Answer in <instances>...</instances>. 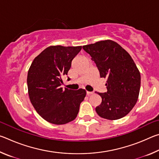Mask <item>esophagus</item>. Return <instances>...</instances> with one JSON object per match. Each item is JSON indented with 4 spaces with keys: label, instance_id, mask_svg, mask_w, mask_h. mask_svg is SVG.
<instances>
[{
    "label": "esophagus",
    "instance_id": "34e87169",
    "mask_svg": "<svg viewBox=\"0 0 159 159\" xmlns=\"http://www.w3.org/2000/svg\"><path fill=\"white\" fill-rule=\"evenodd\" d=\"M87 93V95L89 96V95H93V94L94 93H93V92H89V91H87V93Z\"/></svg>",
    "mask_w": 159,
    "mask_h": 159
}]
</instances>
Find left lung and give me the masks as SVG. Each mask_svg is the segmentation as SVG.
I'll return each instance as SVG.
<instances>
[{"mask_svg":"<svg viewBox=\"0 0 159 159\" xmlns=\"http://www.w3.org/2000/svg\"><path fill=\"white\" fill-rule=\"evenodd\" d=\"M91 56L101 78H107L106 93L98 95L102 103L95 108L99 116L116 120L130 112L138 101L141 76L130 55L111 40L83 46Z\"/></svg>","mask_w":159,"mask_h":159,"instance_id":"left-lung-1","label":"left lung"}]
</instances>
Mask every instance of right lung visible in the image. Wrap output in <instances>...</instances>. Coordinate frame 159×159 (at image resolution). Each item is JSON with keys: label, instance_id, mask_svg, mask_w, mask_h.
Returning <instances> with one entry per match:
<instances>
[{"label": "right lung", "instance_id": "add662e5", "mask_svg": "<svg viewBox=\"0 0 159 159\" xmlns=\"http://www.w3.org/2000/svg\"><path fill=\"white\" fill-rule=\"evenodd\" d=\"M82 46H50L34 59L27 76L29 95L38 114L48 122L62 125L74 120L86 95L84 89L61 88L62 78Z\"/></svg>", "mask_w": 159, "mask_h": 159}]
</instances>
